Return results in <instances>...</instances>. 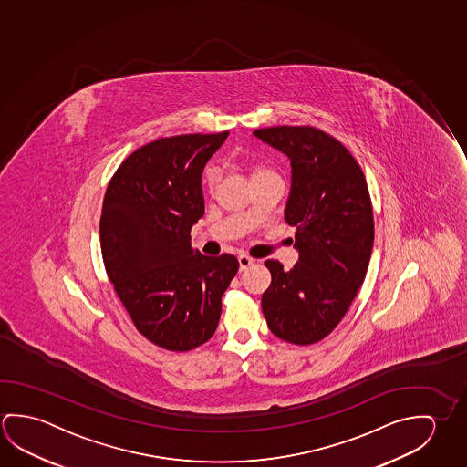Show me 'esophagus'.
Listing matches in <instances>:
<instances>
[{"instance_id": "1", "label": "esophagus", "mask_w": 467, "mask_h": 467, "mask_svg": "<svg viewBox=\"0 0 467 467\" xmlns=\"http://www.w3.org/2000/svg\"><path fill=\"white\" fill-rule=\"evenodd\" d=\"M237 260H239V267H241V270H245V268H249L255 264V260H254L253 257H249V255H245V254H241V255L237 257Z\"/></svg>"}]
</instances>
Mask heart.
Segmentation results:
<instances>
[{"label":"heart","instance_id":"1","mask_svg":"<svg viewBox=\"0 0 467 467\" xmlns=\"http://www.w3.org/2000/svg\"><path fill=\"white\" fill-rule=\"evenodd\" d=\"M247 172H249V179H251V181L259 179V177L268 176V174H275L272 169L264 166V164H259V162L249 164V166H247ZM216 177H218L216 169H205V181H207L208 184H213L214 181H216Z\"/></svg>","mask_w":467,"mask_h":467}]
</instances>
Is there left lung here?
Here are the masks:
<instances>
[{"label": "left lung", "instance_id": "obj_1", "mask_svg": "<svg viewBox=\"0 0 467 467\" xmlns=\"http://www.w3.org/2000/svg\"><path fill=\"white\" fill-rule=\"evenodd\" d=\"M291 161L285 218L296 226L299 260L285 270L265 260L272 283L262 311L274 336L311 345L329 336L352 305L367 275L375 220L367 179L337 138L311 125L254 131Z\"/></svg>", "mask_w": 467, "mask_h": 467}]
</instances>
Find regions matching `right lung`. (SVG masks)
Here are the masks:
<instances>
[{"mask_svg": "<svg viewBox=\"0 0 467 467\" xmlns=\"http://www.w3.org/2000/svg\"><path fill=\"white\" fill-rule=\"evenodd\" d=\"M230 131L160 138L138 148L110 179L100 213L109 280L138 332L169 352L208 342L236 275L231 254L191 247L205 213L202 171Z\"/></svg>", "mask_w": 467, "mask_h": 467, "instance_id": "obj_1", "label": "right lung"}]
</instances>
